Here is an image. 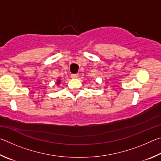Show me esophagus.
<instances>
[{"label": "esophagus", "instance_id": "1", "mask_svg": "<svg viewBox=\"0 0 161 161\" xmlns=\"http://www.w3.org/2000/svg\"><path fill=\"white\" fill-rule=\"evenodd\" d=\"M78 77H79L78 74H72V75H71V77H72V79H77V78H78Z\"/></svg>", "mask_w": 161, "mask_h": 161}]
</instances>
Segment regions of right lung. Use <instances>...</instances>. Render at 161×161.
<instances>
[{"mask_svg":"<svg viewBox=\"0 0 161 161\" xmlns=\"http://www.w3.org/2000/svg\"><path fill=\"white\" fill-rule=\"evenodd\" d=\"M58 84H59L60 83V80H58V82H57Z\"/></svg>","mask_w":161,"mask_h":161,"instance_id":"add662e5","label":"right lung"}]
</instances>
